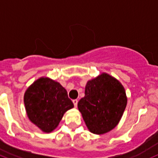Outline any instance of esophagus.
I'll use <instances>...</instances> for the list:
<instances>
[{
  "instance_id": "1",
  "label": "esophagus",
  "mask_w": 158,
  "mask_h": 158,
  "mask_svg": "<svg viewBox=\"0 0 158 158\" xmlns=\"http://www.w3.org/2000/svg\"><path fill=\"white\" fill-rule=\"evenodd\" d=\"M73 104H74V106H75V107H77V102H78L77 99H73Z\"/></svg>"
}]
</instances>
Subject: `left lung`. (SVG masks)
<instances>
[{
  "instance_id": "obj_1",
  "label": "left lung",
  "mask_w": 158,
  "mask_h": 158,
  "mask_svg": "<svg viewBox=\"0 0 158 158\" xmlns=\"http://www.w3.org/2000/svg\"><path fill=\"white\" fill-rule=\"evenodd\" d=\"M127 101L122 84L104 73L87 82L85 97L78 102L77 106L89 130L102 135L116 127Z\"/></svg>"
}]
</instances>
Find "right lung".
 <instances>
[{
    "label": "right lung",
    "instance_id": "1",
    "mask_svg": "<svg viewBox=\"0 0 158 158\" xmlns=\"http://www.w3.org/2000/svg\"><path fill=\"white\" fill-rule=\"evenodd\" d=\"M24 103L30 120L48 133L58 126L65 112L74 106L66 89L48 77H40L27 89Z\"/></svg>",
    "mask_w": 158,
    "mask_h": 158
}]
</instances>
